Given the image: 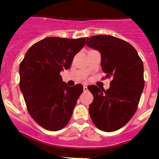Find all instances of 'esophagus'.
Listing matches in <instances>:
<instances>
[{"mask_svg": "<svg viewBox=\"0 0 159 159\" xmlns=\"http://www.w3.org/2000/svg\"><path fill=\"white\" fill-rule=\"evenodd\" d=\"M83 90H84V91H88V87L86 86V85H84V87H83Z\"/></svg>", "mask_w": 159, "mask_h": 159, "instance_id": "1", "label": "esophagus"}]
</instances>
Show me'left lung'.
I'll return each instance as SVG.
<instances>
[{"mask_svg":"<svg viewBox=\"0 0 159 159\" xmlns=\"http://www.w3.org/2000/svg\"><path fill=\"white\" fill-rule=\"evenodd\" d=\"M86 45L100 52L105 78H111L109 89L88 87L93 96L89 113L93 124L113 132L126 124L136 113L144 88V67L136 50L124 40L109 35L87 37Z\"/></svg>","mask_w":159,"mask_h":159,"instance_id":"8db88e82","label":"left lung"}]
</instances>
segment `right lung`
Here are the masks:
<instances>
[{"mask_svg":"<svg viewBox=\"0 0 159 159\" xmlns=\"http://www.w3.org/2000/svg\"><path fill=\"white\" fill-rule=\"evenodd\" d=\"M85 43L86 38L47 37L33 44L20 65V88L28 112L46 129H61L71 119L83 86H68L60 72L71 67Z\"/></svg>","mask_w":159,"mask_h":159,"instance_id":"right-lung-1","label":"right lung"}]
</instances>
